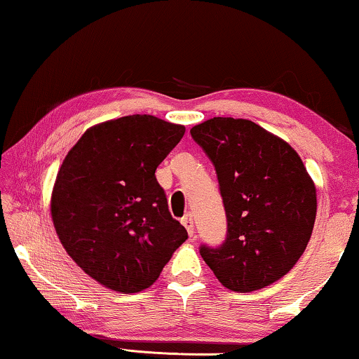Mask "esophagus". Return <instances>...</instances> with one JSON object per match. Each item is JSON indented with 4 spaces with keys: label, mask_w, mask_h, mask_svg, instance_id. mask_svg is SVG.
Listing matches in <instances>:
<instances>
[{
    "label": "esophagus",
    "mask_w": 359,
    "mask_h": 359,
    "mask_svg": "<svg viewBox=\"0 0 359 359\" xmlns=\"http://www.w3.org/2000/svg\"><path fill=\"white\" fill-rule=\"evenodd\" d=\"M181 224L184 225L186 230H188L189 237H193L194 235V220H193V215L191 214H184V217H181Z\"/></svg>",
    "instance_id": "esophagus-1"
}]
</instances>
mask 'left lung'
<instances>
[{
	"label": "left lung",
	"mask_w": 359,
	"mask_h": 359,
	"mask_svg": "<svg viewBox=\"0 0 359 359\" xmlns=\"http://www.w3.org/2000/svg\"><path fill=\"white\" fill-rule=\"evenodd\" d=\"M191 137L212 161L227 215L222 245H201V257L232 291L269 286L297 263L316 222V186L301 156L247 119L214 117Z\"/></svg>",
	"instance_id": "left-lung-1"
}]
</instances>
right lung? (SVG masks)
I'll return each mask as SVG.
<instances>
[{
  "instance_id": "obj_1",
  "label": "right lung",
  "mask_w": 359,
  "mask_h": 359,
  "mask_svg": "<svg viewBox=\"0 0 359 359\" xmlns=\"http://www.w3.org/2000/svg\"><path fill=\"white\" fill-rule=\"evenodd\" d=\"M184 130L155 116L119 117L88 129L63 160L50 208L57 235L112 291L150 287L188 238L155 176Z\"/></svg>"
}]
</instances>
